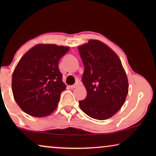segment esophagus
Segmentation results:
<instances>
[{"mask_svg": "<svg viewBox=\"0 0 156 156\" xmlns=\"http://www.w3.org/2000/svg\"><path fill=\"white\" fill-rule=\"evenodd\" d=\"M78 86H79V83H76L75 84L71 85V86H70V88H71V89H74V88H76V87H77Z\"/></svg>", "mask_w": 156, "mask_h": 156, "instance_id": "esophagus-1", "label": "esophagus"}]
</instances>
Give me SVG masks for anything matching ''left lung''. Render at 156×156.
<instances>
[{
	"mask_svg": "<svg viewBox=\"0 0 156 156\" xmlns=\"http://www.w3.org/2000/svg\"><path fill=\"white\" fill-rule=\"evenodd\" d=\"M78 50L84 67L82 80L87 92L86 99L79 101L81 109L97 120L109 119L121 109L129 92L121 59L97 40H89Z\"/></svg>",
	"mask_w": 156,
	"mask_h": 156,
	"instance_id": "left-lung-1",
	"label": "left lung"
}]
</instances>
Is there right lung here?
Wrapping results in <instances>:
<instances>
[{"label":"right lung","mask_w":156,"mask_h":156,"mask_svg":"<svg viewBox=\"0 0 156 156\" xmlns=\"http://www.w3.org/2000/svg\"><path fill=\"white\" fill-rule=\"evenodd\" d=\"M69 50L55 44H37L21 57L12 73V91L23 112L40 118L56 109L66 89L58 62Z\"/></svg>","instance_id":"obj_1"}]
</instances>
